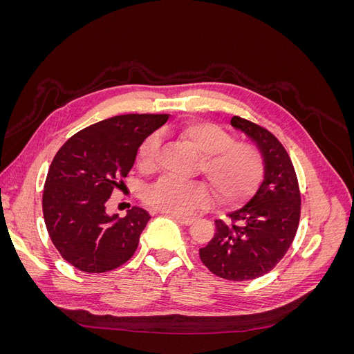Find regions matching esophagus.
I'll return each mask as SVG.
<instances>
[{
  "mask_svg": "<svg viewBox=\"0 0 354 354\" xmlns=\"http://www.w3.org/2000/svg\"><path fill=\"white\" fill-rule=\"evenodd\" d=\"M174 220H177L180 224H185V226H189V224H192L195 221V218L192 217H181V216H173Z\"/></svg>",
  "mask_w": 354,
  "mask_h": 354,
  "instance_id": "obj_1",
  "label": "esophagus"
}]
</instances>
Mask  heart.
Here are the masks:
<instances>
[{
  "label": "heart",
  "mask_w": 354,
  "mask_h": 354,
  "mask_svg": "<svg viewBox=\"0 0 354 354\" xmlns=\"http://www.w3.org/2000/svg\"><path fill=\"white\" fill-rule=\"evenodd\" d=\"M177 137L201 155L199 169L205 176L221 203L238 205L250 199L264 177V158L252 143L234 142L224 128L205 122H190L180 128ZM160 140L149 136L138 147L137 164L145 171L156 167ZM149 205L173 216H186L211 202V190L203 181H183L160 177L147 190Z\"/></svg>",
  "instance_id": "heart-1"
}]
</instances>
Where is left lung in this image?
<instances>
[{
    "label": "left lung",
    "mask_w": 354,
    "mask_h": 354,
    "mask_svg": "<svg viewBox=\"0 0 354 354\" xmlns=\"http://www.w3.org/2000/svg\"><path fill=\"white\" fill-rule=\"evenodd\" d=\"M230 124L260 149L264 180L246 205L229 214V221L216 220V233L199 257L214 274L241 282L269 273L283 259L298 229L301 196L282 143L243 118L233 116Z\"/></svg>",
    "instance_id": "obj_1"
}]
</instances>
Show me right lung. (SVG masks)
<instances>
[{
  "label": "right lung",
  "instance_id": "right-lung-1",
  "mask_svg": "<svg viewBox=\"0 0 354 354\" xmlns=\"http://www.w3.org/2000/svg\"><path fill=\"white\" fill-rule=\"evenodd\" d=\"M167 120V113L109 118L73 134L53 159L42 212L51 242L78 270L109 272L136 252L151 216L138 207L122 218L109 216L106 202L122 186L145 138Z\"/></svg>",
  "mask_w": 354,
  "mask_h": 354
}]
</instances>
